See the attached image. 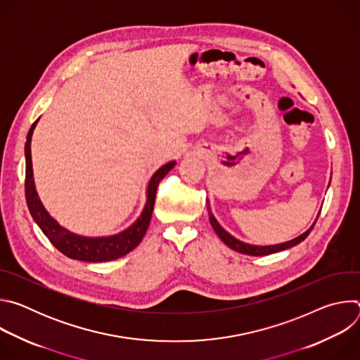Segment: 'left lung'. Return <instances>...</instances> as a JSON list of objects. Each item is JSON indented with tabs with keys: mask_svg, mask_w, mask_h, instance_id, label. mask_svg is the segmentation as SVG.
<instances>
[{
	"mask_svg": "<svg viewBox=\"0 0 360 360\" xmlns=\"http://www.w3.org/2000/svg\"><path fill=\"white\" fill-rule=\"evenodd\" d=\"M208 210H210V207H208ZM208 214H210V222H211L214 231L217 232V235L222 239V242H224L225 245H228L231 249H233V250H236V252H240V253H245V255H252V256H264V255H271V253H275V252H281V250L289 249V248H292V246L300 243L302 240H304V239L307 238V235H309L311 231L314 229L315 224H316V221H315V224H314L309 229H307L306 232H303L302 235H299L297 238L292 239V240H288V242H283V243H278V245L258 246V245H249V243L240 242L239 239L233 238L231 233H228V232L218 224V221H217L215 217L212 215L211 210L208 211Z\"/></svg>",
	"mask_w": 360,
	"mask_h": 360,
	"instance_id": "obj_1",
	"label": "left lung"
}]
</instances>
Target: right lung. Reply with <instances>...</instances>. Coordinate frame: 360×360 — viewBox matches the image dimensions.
I'll return each mask as SVG.
<instances>
[{
	"mask_svg": "<svg viewBox=\"0 0 360 360\" xmlns=\"http://www.w3.org/2000/svg\"><path fill=\"white\" fill-rule=\"evenodd\" d=\"M38 120L31 125L27 142H25V198L31 217L38 224L44 235L49 239L60 252L71 259H78L84 262H108L121 258V256L129 253L135 249L142 238L146 233V229L150 222L153 203H155L157 188L164 176L175 167V161L165 164L155 174L152 175L148 191H146V203L141 217L125 231L112 235V236H101V238H88L72 233L63 228L54 218H51L41 203L38 193L34 185L32 175V161H31V136L35 129Z\"/></svg>",
	"mask_w": 360,
	"mask_h": 360,
	"instance_id": "right-lung-1",
	"label": "right lung"
}]
</instances>
